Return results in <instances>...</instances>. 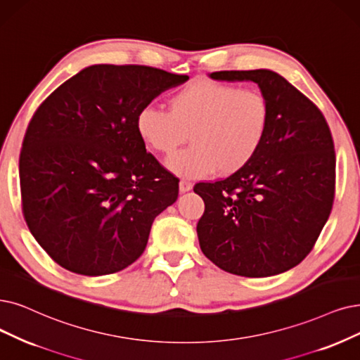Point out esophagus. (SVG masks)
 Instances as JSON below:
<instances>
[{
	"instance_id": "1",
	"label": "esophagus",
	"mask_w": 360,
	"mask_h": 360,
	"mask_svg": "<svg viewBox=\"0 0 360 360\" xmlns=\"http://www.w3.org/2000/svg\"><path fill=\"white\" fill-rule=\"evenodd\" d=\"M192 188H193V184L191 181H188V180H181L180 184H179V189H180L181 193H186V192L192 191Z\"/></svg>"
}]
</instances>
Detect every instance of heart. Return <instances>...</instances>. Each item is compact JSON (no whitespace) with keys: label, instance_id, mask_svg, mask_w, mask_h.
Returning <instances> with one entry per match:
<instances>
[{"label":"heart","instance_id":"heart-1","mask_svg":"<svg viewBox=\"0 0 360 360\" xmlns=\"http://www.w3.org/2000/svg\"><path fill=\"white\" fill-rule=\"evenodd\" d=\"M168 109L141 108L136 131L143 145L161 155L171 153L191 133L192 145L167 162L180 177L235 174L254 160L269 130L270 108L260 91L207 78L177 90Z\"/></svg>","mask_w":360,"mask_h":360}]
</instances>
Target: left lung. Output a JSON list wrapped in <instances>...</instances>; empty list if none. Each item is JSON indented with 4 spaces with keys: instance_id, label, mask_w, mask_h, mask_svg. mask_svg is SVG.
Listing matches in <instances>:
<instances>
[{
    "instance_id": "obj_1",
    "label": "left lung",
    "mask_w": 360,
    "mask_h": 360,
    "mask_svg": "<svg viewBox=\"0 0 360 360\" xmlns=\"http://www.w3.org/2000/svg\"><path fill=\"white\" fill-rule=\"evenodd\" d=\"M210 78L255 82L270 121L262 149L245 168L195 184L205 204L196 226L200 250L238 276L279 275L304 260L333 210V136L322 112L276 72L220 70Z\"/></svg>"
}]
</instances>
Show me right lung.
Returning <instances> with one entry per match:
<instances>
[{"label":"right lung","mask_w":360,"mask_h":360,"mask_svg":"<svg viewBox=\"0 0 360 360\" xmlns=\"http://www.w3.org/2000/svg\"><path fill=\"white\" fill-rule=\"evenodd\" d=\"M188 75L93 65L54 90L23 139L22 207L32 236L69 271L102 276L143 254L179 179L146 152L136 115Z\"/></svg>","instance_id":"add662e5"}]
</instances>
